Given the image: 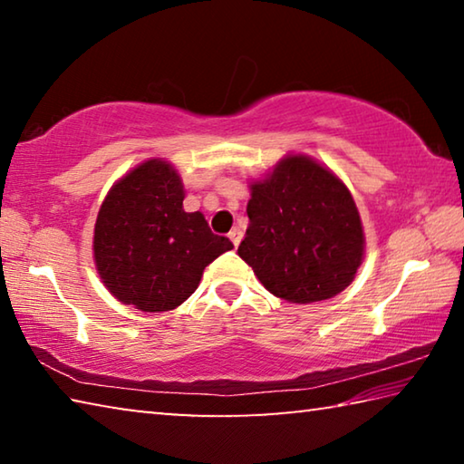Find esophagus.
<instances>
[{"mask_svg": "<svg viewBox=\"0 0 464 464\" xmlns=\"http://www.w3.org/2000/svg\"><path fill=\"white\" fill-rule=\"evenodd\" d=\"M229 239H231L233 246L237 247L239 243H241V239H243V231H241V229H231V233H229Z\"/></svg>", "mask_w": 464, "mask_h": 464, "instance_id": "1", "label": "esophagus"}]
</instances>
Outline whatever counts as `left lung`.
<instances>
[{"instance_id": "8db88e82", "label": "left lung", "mask_w": 464, "mask_h": 464, "mask_svg": "<svg viewBox=\"0 0 464 464\" xmlns=\"http://www.w3.org/2000/svg\"><path fill=\"white\" fill-rule=\"evenodd\" d=\"M249 227L237 254L266 290L288 303L340 295L364 260L356 202L324 163L290 153L249 182Z\"/></svg>"}]
</instances>
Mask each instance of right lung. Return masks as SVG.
<instances>
[{"label":"right lung","mask_w":464,"mask_h":464,"mask_svg":"<svg viewBox=\"0 0 464 464\" xmlns=\"http://www.w3.org/2000/svg\"><path fill=\"white\" fill-rule=\"evenodd\" d=\"M184 184L161 157L116 179L93 227V262L108 293L145 313L171 311L200 285L202 272L233 243L207 218L184 210Z\"/></svg>","instance_id":"1"}]
</instances>
